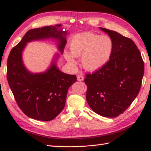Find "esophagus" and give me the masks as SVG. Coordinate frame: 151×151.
<instances>
[{"label": "esophagus", "mask_w": 151, "mask_h": 151, "mask_svg": "<svg viewBox=\"0 0 151 151\" xmlns=\"http://www.w3.org/2000/svg\"><path fill=\"white\" fill-rule=\"evenodd\" d=\"M84 76H82V75H78L77 76V80L78 81H84Z\"/></svg>", "instance_id": "obj_1"}]
</instances>
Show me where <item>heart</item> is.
I'll use <instances>...</instances> for the list:
<instances>
[{"mask_svg": "<svg viewBox=\"0 0 151 151\" xmlns=\"http://www.w3.org/2000/svg\"><path fill=\"white\" fill-rule=\"evenodd\" d=\"M114 48V41L110 36L91 32L76 34L70 43L72 56L82 58V65L88 71H95L106 65L110 59ZM66 58L69 63H75L69 54H67Z\"/></svg>", "mask_w": 151, "mask_h": 151, "instance_id": "1", "label": "heart"}]
</instances>
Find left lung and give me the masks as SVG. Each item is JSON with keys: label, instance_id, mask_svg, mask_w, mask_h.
Segmentation results:
<instances>
[{"label": "left lung", "instance_id": "1", "mask_svg": "<svg viewBox=\"0 0 151 151\" xmlns=\"http://www.w3.org/2000/svg\"><path fill=\"white\" fill-rule=\"evenodd\" d=\"M114 41V48L106 65L86 75V101L92 110L105 117H117L138 95L144 63L134 41L117 32L99 28Z\"/></svg>", "mask_w": 151, "mask_h": 151}]
</instances>
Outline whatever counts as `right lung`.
<instances>
[{
	"label": "right lung",
	"mask_w": 151,
	"mask_h": 151,
	"mask_svg": "<svg viewBox=\"0 0 151 151\" xmlns=\"http://www.w3.org/2000/svg\"><path fill=\"white\" fill-rule=\"evenodd\" d=\"M62 24L52 25L28 30L9 54L7 79L15 101L22 112L34 119L48 121L54 119L65 106L67 93L76 81L74 75L64 73L58 68L57 54L45 72L32 73L22 62V52L27 43L35 40H56L61 53L67 43V32Z\"/></svg>",
	"instance_id": "right-lung-1"
}]
</instances>
